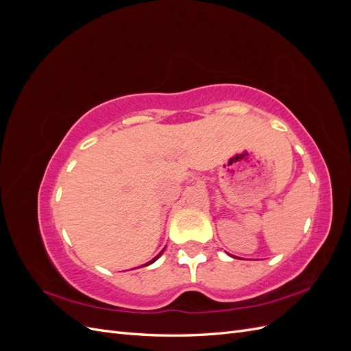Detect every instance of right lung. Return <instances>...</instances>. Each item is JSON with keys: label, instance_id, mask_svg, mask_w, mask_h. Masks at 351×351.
<instances>
[{"label": "right lung", "instance_id": "obj_1", "mask_svg": "<svg viewBox=\"0 0 351 351\" xmlns=\"http://www.w3.org/2000/svg\"><path fill=\"white\" fill-rule=\"evenodd\" d=\"M162 252H164V250H162ZM162 252H161V253H159V254H156V256H155V258H154L152 261H149V262H147V263L145 265V267H147V265H151V263H154V262H155V261H156V259H158L159 256H161V254H162Z\"/></svg>", "mask_w": 351, "mask_h": 351}]
</instances>
